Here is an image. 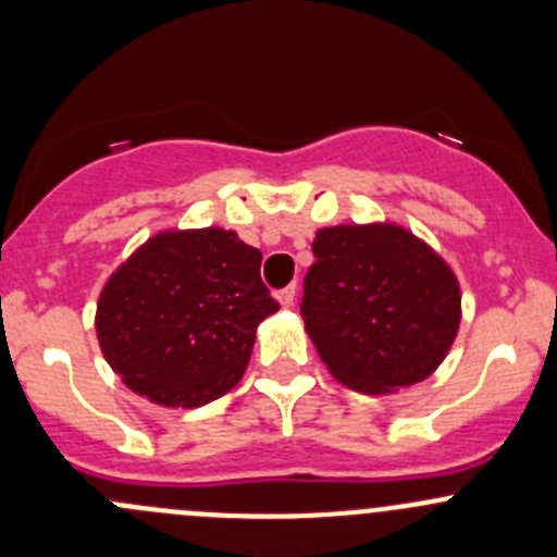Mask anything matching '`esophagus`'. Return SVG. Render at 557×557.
Returning <instances> with one entry per match:
<instances>
[{
	"instance_id": "34e87169",
	"label": "esophagus",
	"mask_w": 557,
	"mask_h": 557,
	"mask_svg": "<svg viewBox=\"0 0 557 557\" xmlns=\"http://www.w3.org/2000/svg\"><path fill=\"white\" fill-rule=\"evenodd\" d=\"M294 299H296V285H288V288H283V290H277V294H274V301H277L283 310H288V307L294 305Z\"/></svg>"
}]
</instances>
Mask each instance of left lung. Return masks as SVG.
I'll list each match as a JSON object with an SVG mask.
<instances>
[{
    "label": "left lung",
    "mask_w": 557,
    "mask_h": 557,
    "mask_svg": "<svg viewBox=\"0 0 557 557\" xmlns=\"http://www.w3.org/2000/svg\"><path fill=\"white\" fill-rule=\"evenodd\" d=\"M305 277V331L336 383L369 396L440 369L460 325V283L425 239L393 221L323 226Z\"/></svg>",
    "instance_id": "8db88e82"
}]
</instances>
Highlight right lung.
<instances>
[{
  "label": "right lung",
  "mask_w": 557,
  "mask_h": 557,
  "mask_svg": "<svg viewBox=\"0 0 557 557\" xmlns=\"http://www.w3.org/2000/svg\"><path fill=\"white\" fill-rule=\"evenodd\" d=\"M274 312L261 250L237 232L164 228L107 277L94 325L123 385L161 407L194 409L243 380L258 323Z\"/></svg>",
  "instance_id": "obj_1"
}]
</instances>
